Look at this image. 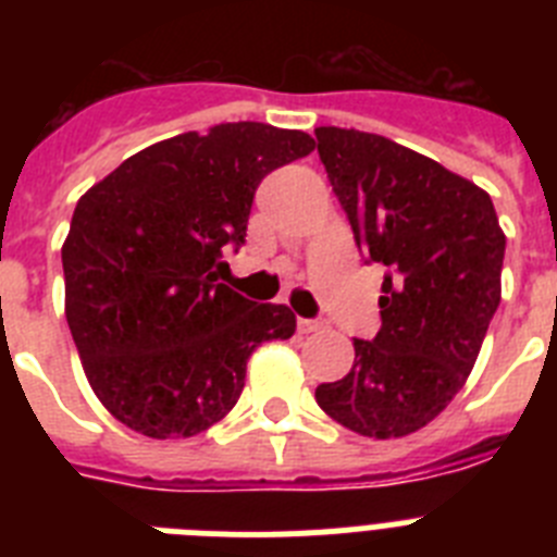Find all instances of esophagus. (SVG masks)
I'll list each match as a JSON object with an SVG mask.
<instances>
[{"label": "esophagus", "instance_id": "1", "mask_svg": "<svg viewBox=\"0 0 557 557\" xmlns=\"http://www.w3.org/2000/svg\"><path fill=\"white\" fill-rule=\"evenodd\" d=\"M326 326L323 321H309V318H298V332L301 334H312V332H321Z\"/></svg>", "mask_w": 557, "mask_h": 557}]
</instances>
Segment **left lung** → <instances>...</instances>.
<instances>
[{"label":"left lung","instance_id":"1","mask_svg":"<svg viewBox=\"0 0 557 557\" xmlns=\"http://www.w3.org/2000/svg\"><path fill=\"white\" fill-rule=\"evenodd\" d=\"M332 189L366 262L385 264L382 329L318 385L326 416L366 437H405L457 396L502 298L505 234L488 191L376 133L318 127Z\"/></svg>","mask_w":557,"mask_h":557}]
</instances>
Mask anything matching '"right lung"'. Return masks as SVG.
Returning a JSON list of instances; mask_svg holds the SVG:
<instances>
[{"label": "right lung", "mask_w": 557, "mask_h": 557, "mask_svg": "<svg viewBox=\"0 0 557 557\" xmlns=\"http://www.w3.org/2000/svg\"><path fill=\"white\" fill-rule=\"evenodd\" d=\"M301 131L225 122L150 145L77 200L63 243L66 321L88 385L147 437H191L231 412L256 346L295 314L218 282L245 243L256 186L304 159Z\"/></svg>", "instance_id": "obj_1"}]
</instances>
